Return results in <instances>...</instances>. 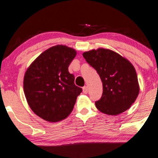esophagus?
Returning a JSON list of instances; mask_svg holds the SVG:
<instances>
[{"label":"esophagus","instance_id":"esophagus-1","mask_svg":"<svg viewBox=\"0 0 158 158\" xmlns=\"http://www.w3.org/2000/svg\"><path fill=\"white\" fill-rule=\"evenodd\" d=\"M83 93L84 94H87L88 93V87L87 86H84L83 87Z\"/></svg>","mask_w":158,"mask_h":158}]
</instances>
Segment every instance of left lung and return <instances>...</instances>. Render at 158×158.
<instances>
[{
	"instance_id": "1",
	"label": "left lung",
	"mask_w": 158,
	"mask_h": 158,
	"mask_svg": "<svg viewBox=\"0 0 158 158\" xmlns=\"http://www.w3.org/2000/svg\"><path fill=\"white\" fill-rule=\"evenodd\" d=\"M83 56L102 81V98L95 102L98 110L107 115H118L130 108L139 92L134 65L109 49L86 51Z\"/></svg>"
}]
</instances>
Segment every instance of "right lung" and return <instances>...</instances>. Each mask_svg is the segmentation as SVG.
Wrapping results in <instances>:
<instances>
[{"label":"right lung","instance_id":"right-lung-1","mask_svg":"<svg viewBox=\"0 0 158 158\" xmlns=\"http://www.w3.org/2000/svg\"><path fill=\"white\" fill-rule=\"evenodd\" d=\"M75 50L56 45L40 54L27 69L24 77L27 102L35 114L51 122L64 119L72 113L82 89L74 84L69 65Z\"/></svg>","mask_w":158,"mask_h":158}]
</instances>
